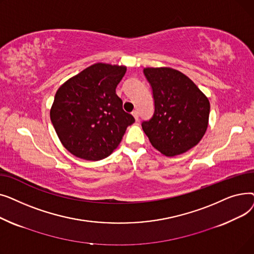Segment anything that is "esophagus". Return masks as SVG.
I'll return each instance as SVG.
<instances>
[{"mask_svg":"<svg viewBox=\"0 0 254 254\" xmlns=\"http://www.w3.org/2000/svg\"><path fill=\"white\" fill-rule=\"evenodd\" d=\"M131 114H132V116L135 117V119H136V122H138L139 120V113H138V111L137 110H135V111H132L131 112Z\"/></svg>","mask_w":254,"mask_h":254,"instance_id":"esophagus-1","label":"esophagus"}]
</instances>
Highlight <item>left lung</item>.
Listing matches in <instances>:
<instances>
[{
	"label": "left lung",
	"instance_id": "obj_1",
	"mask_svg": "<svg viewBox=\"0 0 254 254\" xmlns=\"http://www.w3.org/2000/svg\"><path fill=\"white\" fill-rule=\"evenodd\" d=\"M152 87L154 113L142 128L153 147L166 156L182 154L201 141L208 127L210 103L183 73L168 68H145Z\"/></svg>",
	"mask_w": 254,
	"mask_h": 254
}]
</instances>
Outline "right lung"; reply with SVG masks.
Returning a JSON list of instances; mask_svg holds the SVG:
<instances>
[{"instance_id":"add662e5","label":"right lung","mask_w":254,"mask_h":254,"mask_svg":"<svg viewBox=\"0 0 254 254\" xmlns=\"http://www.w3.org/2000/svg\"><path fill=\"white\" fill-rule=\"evenodd\" d=\"M127 66L98 63L60 86L50 119L64 147L86 161L109 156L135 123L123 109L116 86Z\"/></svg>"}]
</instances>
